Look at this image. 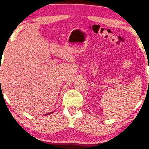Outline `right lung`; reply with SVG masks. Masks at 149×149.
Listing matches in <instances>:
<instances>
[{
	"instance_id": "add662e5",
	"label": "right lung",
	"mask_w": 149,
	"mask_h": 149,
	"mask_svg": "<svg viewBox=\"0 0 149 149\" xmlns=\"http://www.w3.org/2000/svg\"><path fill=\"white\" fill-rule=\"evenodd\" d=\"M51 113H52V112H51ZM51 113H49V114H51Z\"/></svg>"
}]
</instances>
